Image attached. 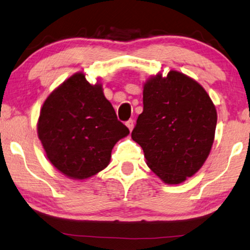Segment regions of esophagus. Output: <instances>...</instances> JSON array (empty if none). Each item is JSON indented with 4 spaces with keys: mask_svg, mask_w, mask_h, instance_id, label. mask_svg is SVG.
<instances>
[{
    "mask_svg": "<svg viewBox=\"0 0 250 250\" xmlns=\"http://www.w3.org/2000/svg\"><path fill=\"white\" fill-rule=\"evenodd\" d=\"M125 125H126V126H128V128H129V130H130V131H131V130L133 129V125H135V121H133V120H132V119H130V120H128V121H126V122H125Z\"/></svg>",
    "mask_w": 250,
    "mask_h": 250,
    "instance_id": "esophagus-1",
    "label": "esophagus"
}]
</instances>
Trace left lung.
<instances>
[{"mask_svg": "<svg viewBox=\"0 0 250 250\" xmlns=\"http://www.w3.org/2000/svg\"><path fill=\"white\" fill-rule=\"evenodd\" d=\"M144 111L131 132L152 172L180 184L199 170L214 139L217 111L201 85L175 70L144 86Z\"/></svg>", "mask_w": 250, "mask_h": 250, "instance_id": "8db88e82", "label": "left lung"}]
</instances>
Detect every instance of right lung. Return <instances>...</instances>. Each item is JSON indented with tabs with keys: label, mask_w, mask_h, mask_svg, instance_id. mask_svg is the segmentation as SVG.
<instances>
[{
	"label": "right lung",
	"mask_w": 250,
	"mask_h": 250,
	"mask_svg": "<svg viewBox=\"0 0 250 250\" xmlns=\"http://www.w3.org/2000/svg\"><path fill=\"white\" fill-rule=\"evenodd\" d=\"M129 129L84 74L69 77L44 101L38 136L50 163L66 176L84 180L109 165L111 151Z\"/></svg>",
	"instance_id": "1"
}]
</instances>
